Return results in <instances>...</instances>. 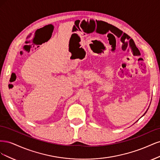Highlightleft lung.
Returning a JSON list of instances; mask_svg holds the SVG:
<instances>
[{"label":"left lung","mask_w":160,"mask_h":160,"mask_svg":"<svg viewBox=\"0 0 160 160\" xmlns=\"http://www.w3.org/2000/svg\"><path fill=\"white\" fill-rule=\"evenodd\" d=\"M147 111H148V110H147ZM147 111H146V112H147ZM145 113H144V114H143V115H145Z\"/></svg>","instance_id":"obj_1"}]
</instances>
